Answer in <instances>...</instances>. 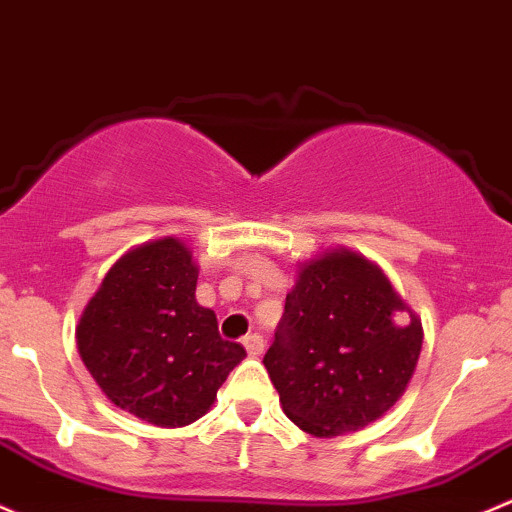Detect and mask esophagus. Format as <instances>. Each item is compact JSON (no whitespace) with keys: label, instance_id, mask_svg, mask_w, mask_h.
<instances>
[{"label":"esophagus","instance_id":"obj_1","mask_svg":"<svg viewBox=\"0 0 512 512\" xmlns=\"http://www.w3.org/2000/svg\"><path fill=\"white\" fill-rule=\"evenodd\" d=\"M242 346H245V351L250 355H260L265 351V341H262L260 333H247V336L242 338Z\"/></svg>","mask_w":512,"mask_h":512}]
</instances>
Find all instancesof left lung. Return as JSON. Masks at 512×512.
<instances>
[{"label":"left lung","instance_id":"8db88e82","mask_svg":"<svg viewBox=\"0 0 512 512\" xmlns=\"http://www.w3.org/2000/svg\"><path fill=\"white\" fill-rule=\"evenodd\" d=\"M422 338L387 274L338 245L299 265L265 368L284 414L328 439L368 427L405 395Z\"/></svg>","mask_w":512,"mask_h":512}]
</instances>
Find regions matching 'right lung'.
I'll return each mask as SVG.
<instances>
[{
  "label": "right lung",
  "mask_w": 512,
  "mask_h": 512,
  "mask_svg": "<svg viewBox=\"0 0 512 512\" xmlns=\"http://www.w3.org/2000/svg\"><path fill=\"white\" fill-rule=\"evenodd\" d=\"M198 265L184 240L129 247L88 299L75 341L107 400L154 427H186L213 407L245 358L196 301Z\"/></svg>",
  "instance_id": "1"
}]
</instances>
